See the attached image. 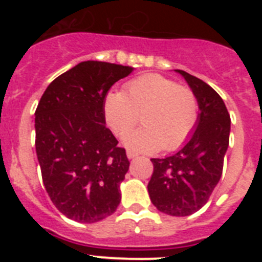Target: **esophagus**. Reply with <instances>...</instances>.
Returning a JSON list of instances; mask_svg holds the SVG:
<instances>
[{
    "instance_id": "34e87169",
    "label": "esophagus",
    "mask_w": 262,
    "mask_h": 262,
    "mask_svg": "<svg viewBox=\"0 0 262 262\" xmlns=\"http://www.w3.org/2000/svg\"><path fill=\"white\" fill-rule=\"evenodd\" d=\"M138 156H139V155L135 154V152L127 151V157H128V159H136V157H138Z\"/></svg>"
}]
</instances>
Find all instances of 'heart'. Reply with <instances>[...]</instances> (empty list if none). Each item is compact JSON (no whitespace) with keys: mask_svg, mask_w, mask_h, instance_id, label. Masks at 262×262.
Segmentation results:
<instances>
[{"mask_svg":"<svg viewBox=\"0 0 262 262\" xmlns=\"http://www.w3.org/2000/svg\"><path fill=\"white\" fill-rule=\"evenodd\" d=\"M198 99L189 86L161 75H143L128 81L123 92L111 90L103 99V115L115 135L134 151H174L190 138L198 122Z\"/></svg>","mask_w":262,"mask_h":262,"instance_id":"1","label":"heart"}]
</instances>
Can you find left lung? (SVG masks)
<instances>
[{"label": "left lung", "instance_id": "8db88e82", "mask_svg": "<svg viewBox=\"0 0 262 262\" xmlns=\"http://www.w3.org/2000/svg\"><path fill=\"white\" fill-rule=\"evenodd\" d=\"M195 93L200 114L195 131L172 156L151 159L154 173L148 193L159 211L187 216L207 203L223 172L231 119L221 96L205 81L176 69Z\"/></svg>", "mask_w": 262, "mask_h": 262}]
</instances>
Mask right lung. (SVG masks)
<instances>
[{
  "label": "right lung",
  "mask_w": 262,
  "mask_h": 262,
  "mask_svg": "<svg viewBox=\"0 0 262 262\" xmlns=\"http://www.w3.org/2000/svg\"><path fill=\"white\" fill-rule=\"evenodd\" d=\"M134 71L105 61H82L48 85L35 111V148L52 203L80 223L114 214L128 170L126 149L105 126L103 99Z\"/></svg>",
  "instance_id": "right-lung-1"
}]
</instances>
